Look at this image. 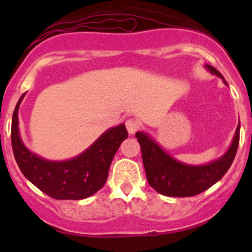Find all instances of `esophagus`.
Returning <instances> with one entry per match:
<instances>
[{"instance_id":"34e87169","label":"esophagus","mask_w":252,"mask_h":252,"mask_svg":"<svg viewBox=\"0 0 252 252\" xmlns=\"http://www.w3.org/2000/svg\"><path fill=\"white\" fill-rule=\"evenodd\" d=\"M126 128H127V131H128V133H130V135H133V133L139 130V124H137L135 120L128 119L127 121H126Z\"/></svg>"}]
</instances>
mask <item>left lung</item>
<instances>
[{"label": "left lung", "mask_w": 252, "mask_h": 252, "mask_svg": "<svg viewBox=\"0 0 252 252\" xmlns=\"http://www.w3.org/2000/svg\"><path fill=\"white\" fill-rule=\"evenodd\" d=\"M204 66L212 74L223 79V83L228 86L217 69L208 64ZM135 136L141 148L142 162L149 184L158 193L168 197H192L211 188L230 169L239 148L240 122L228 150L221 158L203 165H190L174 159L144 131L136 132Z\"/></svg>", "instance_id": "1"}]
</instances>
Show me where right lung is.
Instances as JSON below:
<instances>
[{"instance_id": "obj_1", "label": "right lung", "mask_w": 252, "mask_h": 252, "mask_svg": "<svg viewBox=\"0 0 252 252\" xmlns=\"http://www.w3.org/2000/svg\"><path fill=\"white\" fill-rule=\"evenodd\" d=\"M20 97L12 115L11 144L15 159L22 174L35 187L54 199H84L91 197L106 183L116 151L127 139L125 125L104 131L98 139L78 157L63 161H53L31 153L22 142L19 130Z\"/></svg>"}]
</instances>
